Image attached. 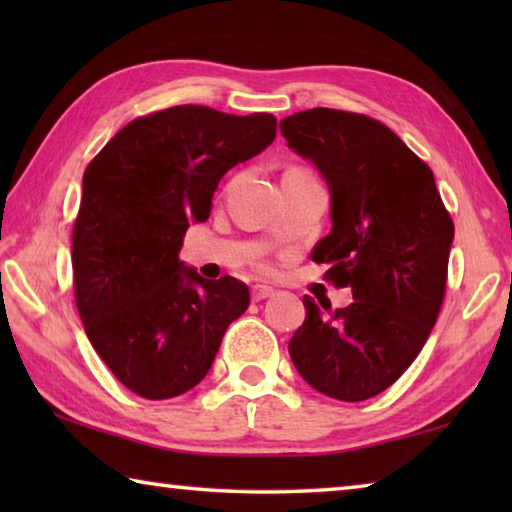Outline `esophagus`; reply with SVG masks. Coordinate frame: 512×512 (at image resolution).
I'll use <instances>...</instances> for the list:
<instances>
[{"mask_svg":"<svg viewBox=\"0 0 512 512\" xmlns=\"http://www.w3.org/2000/svg\"><path fill=\"white\" fill-rule=\"evenodd\" d=\"M273 293H275V291H273L271 287H264V284H257V287H253V291H250V298H253L255 302H259V300L271 298Z\"/></svg>","mask_w":512,"mask_h":512,"instance_id":"obj_1","label":"esophagus"}]
</instances>
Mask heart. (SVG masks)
I'll return each instance as SVG.
<instances>
[{"label": "heart", "mask_w": 512, "mask_h": 512, "mask_svg": "<svg viewBox=\"0 0 512 512\" xmlns=\"http://www.w3.org/2000/svg\"><path fill=\"white\" fill-rule=\"evenodd\" d=\"M293 169H298V171H307V169H302V167H293Z\"/></svg>", "instance_id": "1"}]
</instances>
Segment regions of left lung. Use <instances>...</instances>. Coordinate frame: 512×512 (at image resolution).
Segmentation results:
<instances>
[{"label":"left lung","mask_w":512,"mask_h":512,"mask_svg":"<svg viewBox=\"0 0 512 512\" xmlns=\"http://www.w3.org/2000/svg\"><path fill=\"white\" fill-rule=\"evenodd\" d=\"M280 131L332 194V232L311 259L329 264L325 280L354 298L334 311L302 298L291 361L318 393L370 400L404 375L436 325L454 221L429 164L381 121L311 108L282 119Z\"/></svg>","instance_id":"8db88e82"}]
</instances>
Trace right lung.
<instances>
[{"mask_svg": "<svg viewBox=\"0 0 512 512\" xmlns=\"http://www.w3.org/2000/svg\"><path fill=\"white\" fill-rule=\"evenodd\" d=\"M268 112L173 106L126 124L83 173L72 232L76 309L121 384L146 400L187 393L248 309L244 282H207L178 259L228 169L275 140Z\"/></svg>", "mask_w": 512, "mask_h": 512, "instance_id": "right-lung-1", "label": "right lung"}]
</instances>
